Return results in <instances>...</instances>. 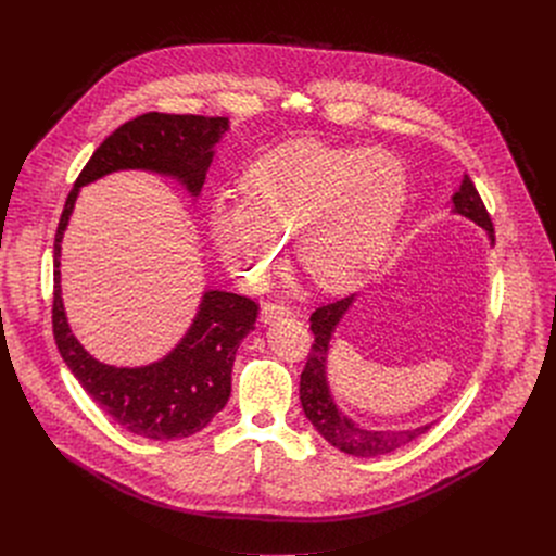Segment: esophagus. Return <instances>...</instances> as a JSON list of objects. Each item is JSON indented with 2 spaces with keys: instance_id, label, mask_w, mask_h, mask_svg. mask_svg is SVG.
Segmentation results:
<instances>
[{
  "instance_id": "esophagus-1",
  "label": "esophagus",
  "mask_w": 556,
  "mask_h": 556,
  "mask_svg": "<svg viewBox=\"0 0 556 556\" xmlns=\"http://www.w3.org/2000/svg\"><path fill=\"white\" fill-rule=\"evenodd\" d=\"M290 314H292V309L288 305H283V303H264L262 312H260V321L264 326H268V324H273L277 319H283V316H290Z\"/></svg>"
}]
</instances>
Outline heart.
<instances>
[{"instance_id": "obj_1", "label": "heart", "mask_w": 556, "mask_h": 556, "mask_svg": "<svg viewBox=\"0 0 556 556\" xmlns=\"http://www.w3.org/2000/svg\"><path fill=\"white\" fill-rule=\"evenodd\" d=\"M242 202L217 200L208 226L222 260L247 286H264L283 264L288 237L309 279L343 292L387 255L401 224L409 178L384 149L292 140L255 161Z\"/></svg>"}]
</instances>
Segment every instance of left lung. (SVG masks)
<instances>
[{"instance_id": "obj_1", "label": "left lung", "mask_w": 556, "mask_h": 556, "mask_svg": "<svg viewBox=\"0 0 556 556\" xmlns=\"http://www.w3.org/2000/svg\"><path fill=\"white\" fill-rule=\"evenodd\" d=\"M453 213H459L475 224H480L486 232L491 244H495V230L491 215L475 189L472 180L464 176L459 191L453 193ZM356 301V294H350L345 299L332 301L328 305L316 307L309 316V330L314 334V343L309 348L307 363L301 371V382H299V399L305 418L312 422V427L319 431L332 446L348 455L356 457H374V455H384L395 448H401L416 440L418 435L427 433L431 425H422L416 429H369L356 425L352 418H348L330 391L328 382V352H330V341L345 316V312L352 307Z\"/></svg>"}]
</instances>
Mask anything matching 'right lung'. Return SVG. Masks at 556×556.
Segmentation results:
<instances>
[{
  "label": "right lung",
  "mask_w": 556,
  "mask_h": 556,
  "mask_svg": "<svg viewBox=\"0 0 556 556\" xmlns=\"http://www.w3.org/2000/svg\"><path fill=\"white\" fill-rule=\"evenodd\" d=\"M228 131L224 116L149 112L121 125L78 174L54 235L52 330L56 348L90 399L123 429L149 440L189 438L204 429L230 395L235 352L255 330L260 305L242 294L206 290L182 341L161 361L114 367L97 361L72 334L61 296V242L81 187L125 169L178 180L200 195L215 144Z\"/></svg>",
  "instance_id": "right-lung-1"
}]
</instances>
